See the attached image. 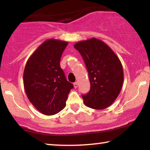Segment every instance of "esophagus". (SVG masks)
Masks as SVG:
<instances>
[{
	"label": "esophagus",
	"instance_id": "34e87169",
	"mask_svg": "<svg viewBox=\"0 0 150 150\" xmlns=\"http://www.w3.org/2000/svg\"><path fill=\"white\" fill-rule=\"evenodd\" d=\"M74 87L75 89H76V88L78 87V83H77V82H75V83H74Z\"/></svg>",
	"mask_w": 150,
	"mask_h": 150
}]
</instances>
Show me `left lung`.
Masks as SVG:
<instances>
[{
  "mask_svg": "<svg viewBox=\"0 0 150 150\" xmlns=\"http://www.w3.org/2000/svg\"><path fill=\"white\" fill-rule=\"evenodd\" d=\"M74 46L85 61L91 84L90 91L82 96L84 104L93 109L107 108L122 89V63L109 46L96 38L81 41Z\"/></svg>",
  "mask_w": 150,
  "mask_h": 150,
  "instance_id": "obj_1",
  "label": "left lung"
}]
</instances>
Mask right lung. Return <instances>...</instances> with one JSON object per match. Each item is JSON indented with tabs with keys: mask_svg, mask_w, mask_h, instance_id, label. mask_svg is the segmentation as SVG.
<instances>
[{
	"mask_svg": "<svg viewBox=\"0 0 150 150\" xmlns=\"http://www.w3.org/2000/svg\"><path fill=\"white\" fill-rule=\"evenodd\" d=\"M67 44L54 39L45 41L29 57L24 68L26 96L37 110L46 115L57 114L64 108L74 87L60 67L61 55Z\"/></svg>",
	"mask_w": 150,
	"mask_h": 150,
	"instance_id": "1",
	"label": "right lung"
}]
</instances>
